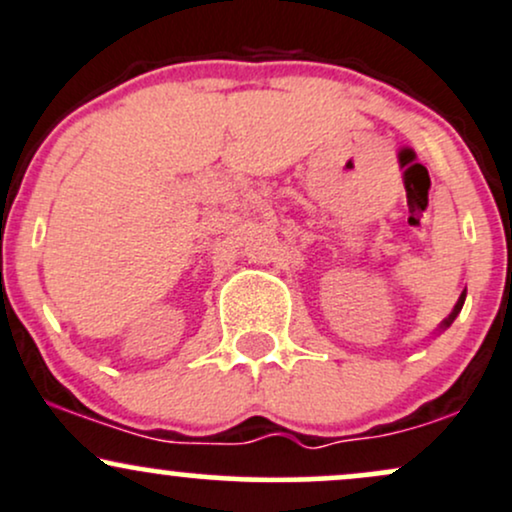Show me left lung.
Masks as SVG:
<instances>
[{
	"instance_id": "left-lung-1",
	"label": "left lung",
	"mask_w": 512,
	"mask_h": 512,
	"mask_svg": "<svg viewBox=\"0 0 512 512\" xmlns=\"http://www.w3.org/2000/svg\"><path fill=\"white\" fill-rule=\"evenodd\" d=\"M464 298H467V289H464V291L460 293V298H457V303H455V308H452V313H450L448 317H445L443 322H440L438 332H445V330H448V327L452 325V322H455V317L460 315V310H462V305H464Z\"/></svg>"
}]
</instances>
